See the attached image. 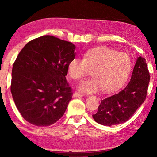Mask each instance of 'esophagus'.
<instances>
[{"instance_id":"esophagus-1","label":"esophagus","mask_w":157,"mask_h":157,"mask_svg":"<svg viewBox=\"0 0 157 157\" xmlns=\"http://www.w3.org/2000/svg\"><path fill=\"white\" fill-rule=\"evenodd\" d=\"M82 96H84L83 94H79V93H78V92H75L73 94V97L75 98H78V97L79 98V97H82Z\"/></svg>"}]
</instances>
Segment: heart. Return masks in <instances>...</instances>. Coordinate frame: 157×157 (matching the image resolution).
Returning a JSON list of instances; mask_svg holds the SVG:
<instances>
[{
	"mask_svg": "<svg viewBox=\"0 0 157 157\" xmlns=\"http://www.w3.org/2000/svg\"><path fill=\"white\" fill-rule=\"evenodd\" d=\"M131 59L128 55L118 52L107 47L96 48L85 53L84 59L75 57L68 63V75L79 80L88 75L92 78L82 82L78 89L81 92L92 94L100 88L111 92L120 88L128 78Z\"/></svg>",
	"mask_w": 157,
	"mask_h": 157,
	"instance_id": "heart-1",
	"label": "heart"
}]
</instances>
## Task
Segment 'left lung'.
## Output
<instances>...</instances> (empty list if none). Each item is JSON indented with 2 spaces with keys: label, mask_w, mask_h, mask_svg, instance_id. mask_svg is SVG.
<instances>
[{
  "label": "left lung",
  "mask_w": 157,
  "mask_h": 157,
  "mask_svg": "<svg viewBox=\"0 0 157 157\" xmlns=\"http://www.w3.org/2000/svg\"><path fill=\"white\" fill-rule=\"evenodd\" d=\"M150 73L145 59L139 57L131 79L124 89L102 100L97 113L93 115L95 122L111 126L128 121L144 102L147 95Z\"/></svg>",
  "instance_id": "obj_1"
}]
</instances>
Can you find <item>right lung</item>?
Here are the masks:
<instances>
[{
  "label": "right lung",
  "instance_id": "obj_1",
  "mask_svg": "<svg viewBox=\"0 0 157 157\" xmlns=\"http://www.w3.org/2000/svg\"><path fill=\"white\" fill-rule=\"evenodd\" d=\"M75 48L71 42L45 35L21 50L13 65L11 92L26 121L46 127L63 116L72 99L66 75Z\"/></svg>",
  "mask_w": 157,
  "mask_h": 157
}]
</instances>
